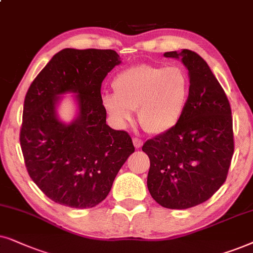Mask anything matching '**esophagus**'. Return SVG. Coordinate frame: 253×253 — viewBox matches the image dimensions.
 <instances>
[{"label": "esophagus", "mask_w": 253, "mask_h": 253, "mask_svg": "<svg viewBox=\"0 0 253 253\" xmlns=\"http://www.w3.org/2000/svg\"><path fill=\"white\" fill-rule=\"evenodd\" d=\"M133 144H134V147L136 148V149H140V148L142 147L143 141L140 140V139H137V137H134V139H133Z\"/></svg>", "instance_id": "1"}]
</instances>
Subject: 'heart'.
<instances>
[{
	"mask_svg": "<svg viewBox=\"0 0 253 253\" xmlns=\"http://www.w3.org/2000/svg\"><path fill=\"white\" fill-rule=\"evenodd\" d=\"M112 87L114 92L103 95L102 103L114 124L126 126L137 110L141 127L153 135H162L183 119L191 82L180 67L141 63L118 73Z\"/></svg>",
	"mask_w": 253,
	"mask_h": 253,
	"instance_id": "b5f03b06",
	"label": "heart"
}]
</instances>
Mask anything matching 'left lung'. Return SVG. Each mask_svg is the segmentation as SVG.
Wrapping results in <instances>:
<instances>
[{"label": "left lung", "mask_w": 253, "mask_h": 253, "mask_svg": "<svg viewBox=\"0 0 253 253\" xmlns=\"http://www.w3.org/2000/svg\"><path fill=\"white\" fill-rule=\"evenodd\" d=\"M188 70L190 99L171 132L148 140L147 186L153 199L171 210L205 203L224 183L234 154L232 118L224 90L199 54L190 49L164 53Z\"/></svg>", "instance_id": "left-lung-1"}]
</instances>
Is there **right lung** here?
<instances>
[{
	"label": "right lung",
	"instance_id": "right-lung-1",
	"mask_svg": "<svg viewBox=\"0 0 253 253\" xmlns=\"http://www.w3.org/2000/svg\"><path fill=\"white\" fill-rule=\"evenodd\" d=\"M113 49L65 48L38 74L24 100L21 147L31 179L54 203L91 208L105 199L134 146L106 124L100 87L120 65ZM74 95L77 116L59 119L62 96Z\"/></svg>",
	"mask_w": 253,
	"mask_h": 253
}]
</instances>
